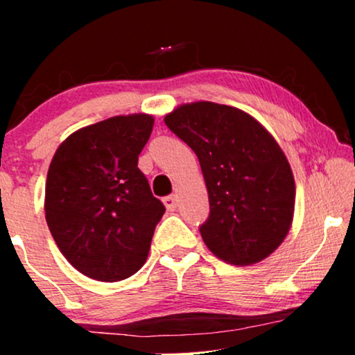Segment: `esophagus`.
Here are the masks:
<instances>
[{"label":"esophagus","instance_id":"34e87169","mask_svg":"<svg viewBox=\"0 0 355 355\" xmlns=\"http://www.w3.org/2000/svg\"><path fill=\"white\" fill-rule=\"evenodd\" d=\"M163 203L169 211H174V210H176V207H178V196H174V193H173V196L164 197Z\"/></svg>","mask_w":355,"mask_h":355}]
</instances>
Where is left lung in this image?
<instances>
[{
    "label": "left lung",
    "instance_id": "8db88e82",
    "mask_svg": "<svg viewBox=\"0 0 355 355\" xmlns=\"http://www.w3.org/2000/svg\"><path fill=\"white\" fill-rule=\"evenodd\" d=\"M164 124L200 163L210 215L200 226L208 249L232 265H252L278 249L294 216L295 184L271 134L232 106L197 101Z\"/></svg>",
    "mask_w": 355,
    "mask_h": 355
}]
</instances>
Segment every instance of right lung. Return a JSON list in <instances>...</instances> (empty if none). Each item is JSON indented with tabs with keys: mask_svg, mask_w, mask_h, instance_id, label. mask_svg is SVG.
Returning <instances> with one entry per match:
<instances>
[{
	"mask_svg": "<svg viewBox=\"0 0 355 355\" xmlns=\"http://www.w3.org/2000/svg\"><path fill=\"white\" fill-rule=\"evenodd\" d=\"M153 118L114 116L71 134L46 176L45 216L67 261L82 275L114 283L142 268L164 213L139 155Z\"/></svg>",
	"mask_w": 355,
	"mask_h": 355,
	"instance_id": "obj_1",
	"label": "right lung"
}]
</instances>
